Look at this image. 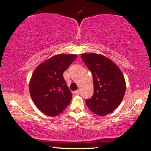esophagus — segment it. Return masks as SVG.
Listing matches in <instances>:
<instances>
[{
	"label": "esophagus",
	"mask_w": 151,
	"mask_h": 151,
	"mask_svg": "<svg viewBox=\"0 0 151 151\" xmlns=\"http://www.w3.org/2000/svg\"><path fill=\"white\" fill-rule=\"evenodd\" d=\"M74 93H75V94H77V95H79V93H80V90H77V91H74Z\"/></svg>",
	"instance_id": "obj_1"
}]
</instances>
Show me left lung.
Here are the masks:
<instances>
[{
	"label": "left lung",
	"mask_w": 151,
	"mask_h": 151,
	"mask_svg": "<svg viewBox=\"0 0 151 151\" xmlns=\"http://www.w3.org/2000/svg\"><path fill=\"white\" fill-rule=\"evenodd\" d=\"M81 59L93 75V94L86 100L91 111L99 116L113 112L126 92V81L120 69L106 57L96 53L81 54Z\"/></svg>",
	"instance_id": "obj_1"
}]
</instances>
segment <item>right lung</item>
<instances>
[{
    "label": "right lung",
    "instance_id": "1",
    "mask_svg": "<svg viewBox=\"0 0 151 151\" xmlns=\"http://www.w3.org/2000/svg\"><path fill=\"white\" fill-rule=\"evenodd\" d=\"M77 57L70 54L55 55L41 63L32 73L29 84L31 98L45 115L56 116L70 104L72 95L63 72Z\"/></svg>",
    "mask_w": 151,
    "mask_h": 151
}]
</instances>
